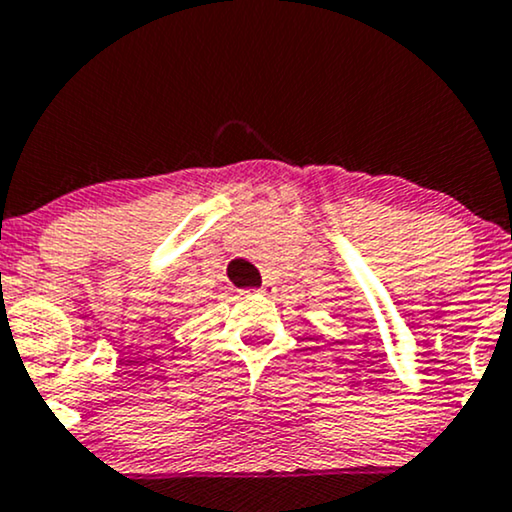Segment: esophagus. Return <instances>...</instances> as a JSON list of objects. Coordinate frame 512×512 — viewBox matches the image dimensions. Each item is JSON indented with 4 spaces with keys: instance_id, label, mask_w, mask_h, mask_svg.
Listing matches in <instances>:
<instances>
[{
    "instance_id": "1",
    "label": "esophagus",
    "mask_w": 512,
    "mask_h": 512,
    "mask_svg": "<svg viewBox=\"0 0 512 512\" xmlns=\"http://www.w3.org/2000/svg\"><path fill=\"white\" fill-rule=\"evenodd\" d=\"M276 291L274 288V283L272 281H264L260 288H257V293H264V295H272ZM240 293H248V291H240Z\"/></svg>"
}]
</instances>
